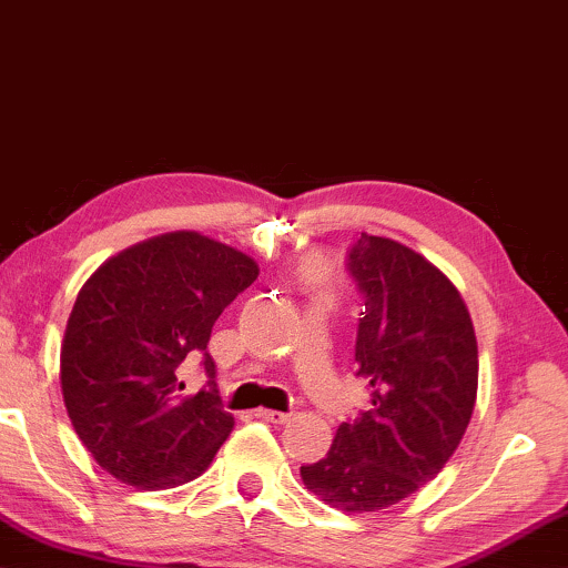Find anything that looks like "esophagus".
Segmentation results:
<instances>
[{"instance_id":"esophagus-1","label":"esophagus","mask_w":568,"mask_h":568,"mask_svg":"<svg viewBox=\"0 0 568 568\" xmlns=\"http://www.w3.org/2000/svg\"><path fill=\"white\" fill-rule=\"evenodd\" d=\"M257 417H260L262 422H273V425H285V422L291 419V414L275 412V409H257Z\"/></svg>"}]
</instances>
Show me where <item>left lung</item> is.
Masks as SVG:
<instances>
[{
  "instance_id": "left-lung-1",
  "label": "left lung",
  "mask_w": 568,
  "mask_h": 568,
  "mask_svg": "<svg viewBox=\"0 0 568 568\" xmlns=\"http://www.w3.org/2000/svg\"><path fill=\"white\" fill-rule=\"evenodd\" d=\"M349 275L365 298L357 375L373 409L342 422L329 453L301 478L342 513H378L440 474L474 414L478 347L458 287L409 246L363 234Z\"/></svg>"
}]
</instances>
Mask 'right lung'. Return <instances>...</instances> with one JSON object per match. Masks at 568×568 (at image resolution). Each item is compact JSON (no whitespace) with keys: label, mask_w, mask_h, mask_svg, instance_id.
Listing matches in <instances>:
<instances>
[{"label":"right lung","mask_w":568,"mask_h":568,"mask_svg":"<svg viewBox=\"0 0 568 568\" xmlns=\"http://www.w3.org/2000/svg\"><path fill=\"white\" fill-rule=\"evenodd\" d=\"M244 252L197 231L133 244L79 291L61 345V394L79 440L118 481L172 489L211 466L234 429L207 339L221 311L257 281ZM195 359L209 375L182 395Z\"/></svg>","instance_id":"obj_1"}]
</instances>
